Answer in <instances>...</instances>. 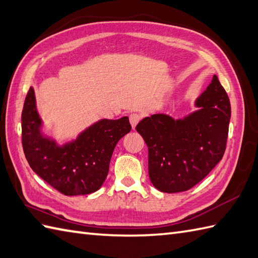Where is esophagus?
<instances>
[{"label": "esophagus", "instance_id": "1", "mask_svg": "<svg viewBox=\"0 0 258 258\" xmlns=\"http://www.w3.org/2000/svg\"><path fill=\"white\" fill-rule=\"evenodd\" d=\"M129 119H130L131 127H133V129H135V128H136V125H137V123H138V122L140 121L141 115H140V114H138V113H133V114H130Z\"/></svg>", "mask_w": 258, "mask_h": 258}]
</instances>
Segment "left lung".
Returning <instances> with one entry per match:
<instances>
[{
	"instance_id": "left-lung-1",
	"label": "left lung",
	"mask_w": 258,
	"mask_h": 258,
	"mask_svg": "<svg viewBox=\"0 0 258 258\" xmlns=\"http://www.w3.org/2000/svg\"><path fill=\"white\" fill-rule=\"evenodd\" d=\"M183 118L156 112L136 130L148 146L149 178L162 192H180L203 180L222 160L230 120V102L215 75Z\"/></svg>"
}]
</instances>
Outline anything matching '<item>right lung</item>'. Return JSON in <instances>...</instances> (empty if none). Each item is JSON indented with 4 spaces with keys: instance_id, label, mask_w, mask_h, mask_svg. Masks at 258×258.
Returning a JSON list of instances; mask_svg holds the SVG:
<instances>
[{
    "instance_id": "right-lung-1",
    "label": "right lung",
    "mask_w": 258,
    "mask_h": 258,
    "mask_svg": "<svg viewBox=\"0 0 258 258\" xmlns=\"http://www.w3.org/2000/svg\"><path fill=\"white\" fill-rule=\"evenodd\" d=\"M22 145L32 170L63 195H89L101 188L114 147L130 133L128 117L100 119L76 138L59 144L43 128L34 89L26 94L22 117Z\"/></svg>"
}]
</instances>
